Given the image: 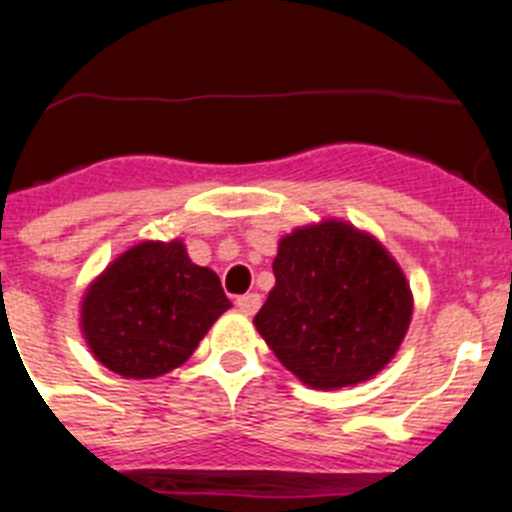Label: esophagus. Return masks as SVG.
Segmentation results:
<instances>
[{
    "mask_svg": "<svg viewBox=\"0 0 512 512\" xmlns=\"http://www.w3.org/2000/svg\"><path fill=\"white\" fill-rule=\"evenodd\" d=\"M235 305H238V310L241 312H246V315H253V312L261 307V295H256V292H248V295L238 297V300H235Z\"/></svg>",
    "mask_w": 512,
    "mask_h": 512,
    "instance_id": "1",
    "label": "esophagus"
}]
</instances>
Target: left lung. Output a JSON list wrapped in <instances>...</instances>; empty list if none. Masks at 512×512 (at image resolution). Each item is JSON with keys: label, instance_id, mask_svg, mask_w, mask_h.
Returning <instances> with one entry per match:
<instances>
[{"label": "left lung", "instance_id": "left-lung-1", "mask_svg": "<svg viewBox=\"0 0 512 512\" xmlns=\"http://www.w3.org/2000/svg\"><path fill=\"white\" fill-rule=\"evenodd\" d=\"M274 277L253 323L305 384H359L395 356L413 297L400 266L374 238L346 223L295 230L279 243Z\"/></svg>", "mask_w": 512, "mask_h": 512}]
</instances>
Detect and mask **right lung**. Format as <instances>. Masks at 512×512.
<instances>
[{
    "instance_id": "right-lung-1",
    "label": "right lung",
    "mask_w": 512,
    "mask_h": 512,
    "mask_svg": "<svg viewBox=\"0 0 512 512\" xmlns=\"http://www.w3.org/2000/svg\"><path fill=\"white\" fill-rule=\"evenodd\" d=\"M228 307L215 271L194 266L182 243L148 241L89 287L81 323L107 369L151 379L184 364Z\"/></svg>"
}]
</instances>
